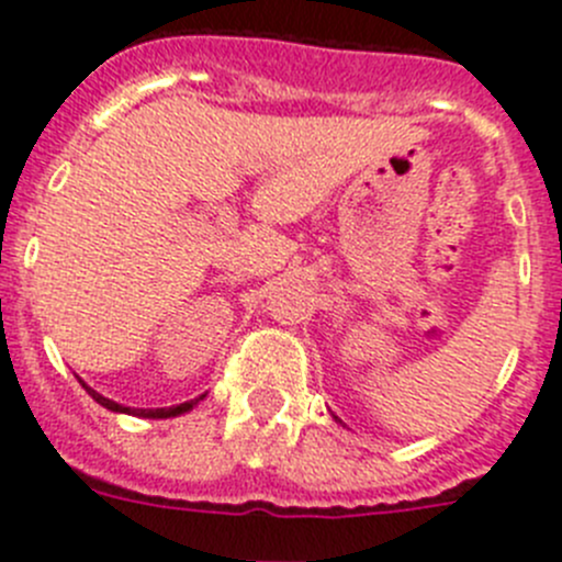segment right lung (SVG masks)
Segmentation results:
<instances>
[{
  "label": "right lung",
  "instance_id": "right-lung-1",
  "mask_svg": "<svg viewBox=\"0 0 562 562\" xmlns=\"http://www.w3.org/2000/svg\"><path fill=\"white\" fill-rule=\"evenodd\" d=\"M86 392L92 394V397H94V401L100 403V406L111 408V412H131V408L120 406V403H114V401H109V397H103V394H98V392H94V389H89V386H86ZM201 397H204V394H201ZM201 397H199V401H201ZM199 401L181 403V406H170V408H134V414H139V417H150V419H165V417H176V414H184V412H190V408H193L195 403H199Z\"/></svg>",
  "mask_w": 562,
  "mask_h": 562
}]
</instances>
